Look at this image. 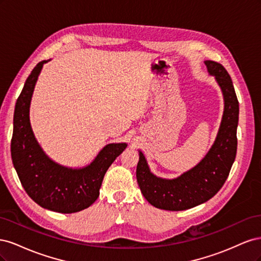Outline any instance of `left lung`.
<instances>
[{
	"label": "left lung",
	"mask_w": 261,
	"mask_h": 261,
	"mask_svg": "<svg viewBox=\"0 0 261 261\" xmlns=\"http://www.w3.org/2000/svg\"><path fill=\"white\" fill-rule=\"evenodd\" d=\"M208 73L215 76L224 100V111L215 143L194 168L175 178H162L150 171L139 150L137 183L147 201L153 207L180 211L208 201L223 186L233 165L238 149L239 101L226 69L213 61H204Z\"/></svg>",
	"instance_id": "1"
}]
</instances>
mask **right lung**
<instances>
[{
    "instance_id": "add662e5",
    "label": "right lung",
    "mask_w": 261,
    "mask_h": 261,
    "mask_svg": "<svg viewBox=\"0 0 261 261\" xmlns=\"http://www.w3.org/2000/svg\"><path fill=\"white\" fill-rule=\"evenodd\" d=\"M39 62L28 76L14 112L11 152L14 168L28 196L39 206L55 212L82 211L97 200L106 172L127 147L113 143L102 148L83 168H67L45 154L30 125V102L43 64Z\"/></svg>"
}]
</instances>
